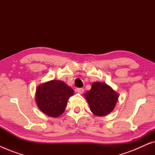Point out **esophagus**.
I'll use <instances>...</instances> for the list:
<instances>
[{"mask_svg": "<svg viewBox=\"0 0 155 155\" xmlns=\"http://www.w3.org/2000/svg\"><path fill=\"white\" fill-rule=\"evenodd\" d=\"M75 90H76V92H77L78 93H79V94H82L84 92L83 88H77Z\"/></svg>", "mask_w": 155, "mask_h": 155, "instance_id": "1", "label": "esophagus"}]
</instances>
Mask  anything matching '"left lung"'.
Listing matches in <instances>:
<instances>
[{"label":"left lung","mask_w":155,"mask_h":155,"mask_svg":"<svg viewBox=\"0 0 155 155\" xmlns=\"http://www.w3.org/2000/svg\"><path fill=\"white\" fill-rule=\"evenodd\" d=\"M91 111L94 115L104 116L111 113L117 102L118 94L111 87L101 82H94L84 94Z\"/></svg>","instance_id":"8db88e82"}]
</instances>
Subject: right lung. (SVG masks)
Masks as SVG:
<instances>
[{"label":"right lung","mask_w":155,"mask_h":155,"mask_svg":"<svg viewBox=\"0 0 155 155\" xmlns=\"http://www.w3.org/2000/svg\"><path fill=\"white\" fill-rule=\"evenodd\" d=\"M73 90L61 80H51L37 87L35 100L39 109L51 117H58L64 112Z\"/></svg>","instance_id":"right-lung-1"}]
</instances>
